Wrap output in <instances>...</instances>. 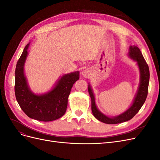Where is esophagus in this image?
Instances as JSON below:
<instances>
[{
  "label": "esophagus",
  "instance_id": "obj_1",
  "mask_svg": "<svg viewBox=\"0 0 160 160\" xmlns=\"http://www.w3.org/2000/svg\"><path fill=\"white\" fill-rule=\"evenodd\" d=\"M82 75H83L84 77H87L88 76H89V71H88V70H84L83 72H82Z\"/></svg>",
  "mask_w": 160,
  "mask_h": 160
}]
</instances>
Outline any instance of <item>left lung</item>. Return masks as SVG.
<instances>
[{"label":"left lung","mask_w":160,"mask_h":160,"mask_svg":"<svg viewBox=\"0 0 160 160\" xmlns=\"http://www.w3.org/2000/svg\"><path fill=\"white\" fill-rule=\"evenodd\" d=\"M128 54L130 58L137 62L140 71V83L133 104L127 111L114 118H109L103 115L97 108L93 91H92L90 85H88V91L91 99L92 113L97 119L103 123L107 124H117L130 120L141 109L147 98L149 81V70L148 65L138 47L130 46Z\"/></svg>","instance_id":"left-lung-1"}]
</instances>
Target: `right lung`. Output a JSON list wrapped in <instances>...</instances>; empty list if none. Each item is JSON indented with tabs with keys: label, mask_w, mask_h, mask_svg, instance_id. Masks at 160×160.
<instances>
[{
	"label": "right lung",
	"mask_w": 160,
	"mask_h": 160,
	"mask_svg": "<svg viewBox=\"0 0 160 160\" xmlns=\"http://www.w3.org/2000/svg\"><path fill=\"white\" fill-rule=\"evenodd\" d=\"M28 46L29 44L25 47L16 66L14 84L16 99L28 117L41 122H51L65 114L68 97L73 84L79 79V72L77 71L64 75L58 81L55 88L45 94H34L28 88L24 74V65Z\"/></svg>",
	"instance_id": "obj_1"
}]
</instances>
